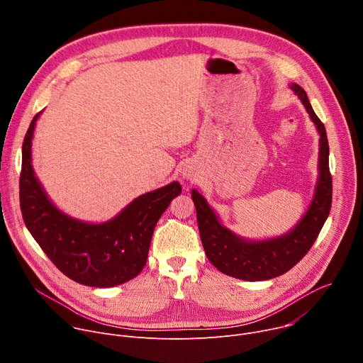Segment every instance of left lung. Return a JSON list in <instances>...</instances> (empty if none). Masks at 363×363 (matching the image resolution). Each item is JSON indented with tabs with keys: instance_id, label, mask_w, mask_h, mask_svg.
<instances>
[{
	"instance_id": "8db88e82",
	"label": "left lung",
	"mask_w": 363,
	"mask_h": 363,
	"mask_svg": "<svg viewBox=\"0 0 363 363\" xmlns=\"http://www.w3.org/2000/svg\"><path fill=\"white\" fill-rule=\"evenodd\" d=\"M291 89L303 101L306 111L320 133V175L316 194L308 211L296 228L283 237L269 241H245L218 223L214 211L196 189L191 192L206 257L221 273L235 279L262 281L287 273L312 248L330 213L332 175L329 171V142L326 129L310 105L306 91L298 84H293Z\"/></svg>"
}]
</instances>
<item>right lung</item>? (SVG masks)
<instances>
[{
	"mask_svg": "<svg viewBox=\"0 0 363 363\" xmlns=\"http://www.w3.org/2000/svg\"><path fill=\"white\" fill-rule=\"evenodd\" d=\"M33 118L23 142L20 206L26 227L65 276L90 287H113L135 279L146 264L152 234L179 182L140 195L113 220L86 224L59 211L44 194L31 167Z\"/></svg>",
	"mask_w": 363,
	"mask_h": 363,
	"instance_id": "right-lung-1",
	"label": "right lung"
}]
</instances>
